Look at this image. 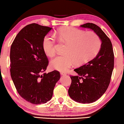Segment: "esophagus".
<instances>
[{
  "label": "esophagus",
  "mask_w": 124,
  "mask_h": 124,
  "mask_svg": "<svg viewBox=\"0 0 124 124\" xmlns=\"http://www.w3.org/2000/svg\"><path fill=\"white\" fill-rule=\"evenodd\" d=\"M60 74L62 75H66V74L65 73H64V72H61Z\"/></svg>",
  "instance_id": "34e87169"
}]
</instances>
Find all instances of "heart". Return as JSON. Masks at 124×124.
<instances>
[{
    "label": "heart",
    "mask_w": 124,
    "mask_h": 124,
    "mask_svg": "<svg viewBox=\"0 0 124 124\" xmlns=\"http://www.w3.org/2000/svg\"><path fill=\"white\" fill-rule=\"evenodd\" d=\"M54 35L64 43H68L65 54L60 55L50 62L53 68L60 71H66L75 64L81 66L94 59L101 47V41L96 33L73 27L62 28L54 33ZM43 48L47 56L55 54V39L49 35L44 38Z\"/></svg>",
    "instance_id": "b5f03b06"
}]
</instances>
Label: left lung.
I'll return each instance as SVG.
<instances>
[{"mask_svg": "<svg viewBox=\"0 0 124 124\" xmlns=\"http://www.w3.org/2000/svg\"><path fill=\"white\" fill-rule=\"evenodd\" d=\"M92 29L101 40V47L94 59L74 70L77 76H70L69 96L75 101L89 104L98 100L107 90L114 69V55L109 38L100 27L93 23L80 25Z\"/></svg>", "mask_w": 124, "mask_h": 124, "instance_id": "left-lung-1", "label": "left lung"}]
</instances>
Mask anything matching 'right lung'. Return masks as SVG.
Returning a JSON list of instances; mask_svg holds the SVG:
<instances>
[{"label":"right lung","mask_w":124,"mask_h":124,"mask_svg":"<svg viewBox=\"0 0 124 124\" xmlns=\"http://www.w3.org/2000/svg\"><path fill=\"white\" fill-rule=\"evenodd\" d=\"M51 29L35 23L28 25L19 32L11 45V79L21 97L33 104L50 100L60 78L57 70L41 75L49 64L43 40Z\"/></svg>","instance_id":"add662e5"}]
</instances>
